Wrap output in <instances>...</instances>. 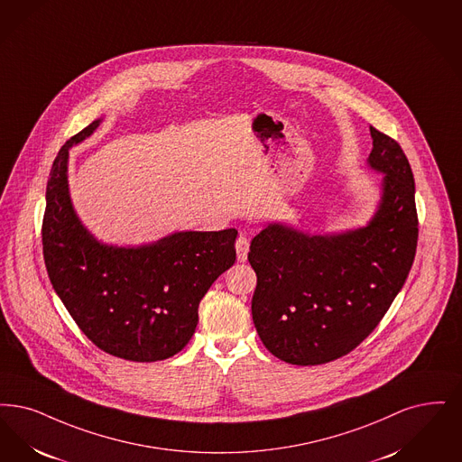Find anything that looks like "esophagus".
I'll return each instance as SVG.
<instances>
[{
	"label": "esophagus",
	"mask_w": 462,
	"mask_h": 462,
	"mask_svg": "<svg viewBox=\"0 0 462 462\" xmlns=\"http://www.w3.org/2000/svg\"><path fill=\"white\" fill-rule=\"evenodd\" d=\"M236 251H237V259L245 261L247 253H249V239L245 236H239V239L236 242Z\"/></svg>",
	"instance_id": "esophagus-1"
}]
</instances>
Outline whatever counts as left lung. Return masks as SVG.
Segmentation results:
<instances>
[{
  "label": "left lung",
  "instance_id": "8db88e82",
  "mask_svg": "<svg viewBox=\"0 0 462 462\" xmlns=\"http://www.w3.org/2000/svg\"><path fill=\"white\" fill-rule=\"evenodd\" d=\"M369 132V166L385 177L368 226L308 236L275 223L251 242L253 321L264 347L289 365H325L354 351L387 313L416 256L412 170L397 141L373 125Z\"/></svg>",
  "mask_w": 462,
  "mask_h": 462
}]
</instances>
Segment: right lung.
<instances>
[{
	"label": "right lung",
	"instance_id": "obj_1",
	"mask_svg": "<svg viewBox=\"0 0 462 462\" xmlns=\"http://www.w3.org/2000/svg\"><path fill=\"white\" fill-rule=\"evenodd\" d=\"M56 154L46 187L42 254L56 294L101 351L135 363L182 351L198 327L199 302L236 263L237 230L179 232L141 247L99 244L75 215L67 185L69 149Z\"/></svg>",
	"mask_w": 462,
	"mask_h": 462
}]
</instances>
